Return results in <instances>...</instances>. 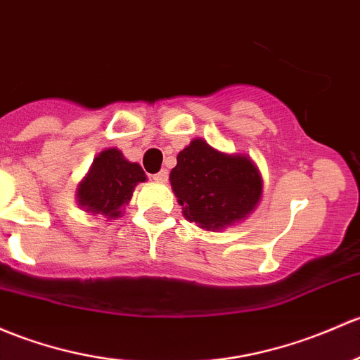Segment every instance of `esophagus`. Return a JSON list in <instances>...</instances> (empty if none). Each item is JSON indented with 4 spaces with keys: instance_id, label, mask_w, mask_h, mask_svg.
<instances>
[{
    "instance_id": "obj_1",
    "label": "esophagus",
    "mask_w": 360,
    "mask_h": 360,
    "mask_svg": "<svg viewBox=\"0 0 360 360\" xmlns=\"http://www.w3.org/2000/svg\"><path fill=\"white\" fill-rule=\"evenodd\" d=\"M153 179L157 181V183H165V181L169 179V172H167V170H164V169H162L160 172H157V174H155V176H153Z\"/></svg>"
}]
</instances>
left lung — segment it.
I'll use <instances>...</instances> for the list:
<instances>
[{
    "label": "left lung",
    "instance_id": "obj_1",
    "mask_svg": "<svg viewBox=\"0 0 360 360\" xmlns=\"http://www.w3.org/2000/svg\"><path fill=\"white\" fill-rule=\"evenodd\" d=\"M170 184L184 217L207 231L247 217L262 195V179L252 160L221 153L203 139L179 151Z\"/></svg>",
    "mask_w": 360,
    "mask_h": 360
}]
</instances>
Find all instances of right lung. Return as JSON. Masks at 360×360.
<instances>
[{
	"mask_svg": "<svg viewBox=\"0 0 360 360\" xmlns=\"http://www.w3.org/2000/svg\"><path fill=\"white\" fill-rule=\"evenodd\" d=\"M145 179L143 169L127 162L119 150H103L79 184L77 203L93 214L108 219L120 217V207L129 202L136 184Z\"/></svg>",
	"mask_w": 360,
	"mask_h": 360,
	"instance_id": "right-lung-1",
	"label": "right lung"
}]
</instances>
